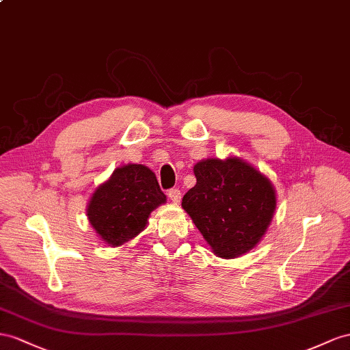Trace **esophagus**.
Wrapping results in <instances>:
<instances>
[{"mask_svg": "<svg viewBox=\"0 0 350 350\" xmlns=\"http://www.w3.org/2000/svg\"><path fill=\"white\" fill-rule=\"evenodd\" d=\"M167 195H168V198L172 200L173 202H178V201L182 200V192H180V189H177V187H173V189H170L167 192Z\"/></svg>", "mask_w": 350, "mask_h": 350, "instance_id": "obj_1", "label": "esophagus"}]
</instances>
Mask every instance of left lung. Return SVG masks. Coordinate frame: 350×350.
Returning <instances> with one entry per match:
<instances>
[{"label": "left lung", "instance_id": "left-lung-1", "mask_svg": "<svg viewBox=\"0 0 350 350\" xmlns=\"http://www.w3.org/2000/svg\"><path fill=\"white\" fill-rule=\"evenodd\" d=\"M193 173L196 185L185 193L182 207L214 254L234 258L250 252L273 217L272 183L239 158L205 159Z\"/></svg>", "mask_w": 350, "mask_h": 350}]
</instances>
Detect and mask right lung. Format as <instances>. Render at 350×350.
Returning <instances> with one entry per match:
<instances>
[{"instance_id":"right-lung-1","label":"right lung","mask_w":350,"mask_h":350,"mask_svg":"<svg viewBox=\"0 0 350 350\" xmlns=\"http://www.w3.org/2000/svg\"><path fill=\"white\" fill-rule=\"evenodd\" d=\"M164 202L155 174L145 165L129 164L116 168L109 180L97 187L87 216L105 243L118 247L140 234L150 211Z\"/></svg>"}]
</instances>
